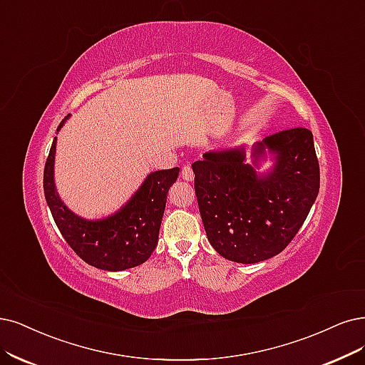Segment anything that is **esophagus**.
I'll list each match as a JSON object with an SVG mask.
<instances>
[{"label":"esophagus","instance_id":"esophagus-1","mask_svg":"<svg viewBox=\"0 0 365 365\" xmlns=\"http://www.w3.org/2000/svg\"><path fill=\"white\" fill-rule=\"evenodd\" d=\"M182 179L186 182H192L194 180V171L191 165H183L182 167Z\"/></svg>","mask_w":365,"mask_h":365}]
</instances>
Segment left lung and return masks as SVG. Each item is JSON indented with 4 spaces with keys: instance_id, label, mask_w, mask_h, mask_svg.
Wrapping results in <instances>:
<instances>
[{
    "instance_id": "left-lung-1",
    "label": "left lung",
    "mask_w": 365,
    "mask_h": 365,
    "mask_svg": "<svg viewBox=\"0 0 365 365\" xmlns=\"http://www.w3.org/2000/svg\"><path fill=\"white\" fill-rule=\"evenodd\" d=\"M266 151L276 155L267 175L255 167ZM192 164L194 187L210 245L224 259L257 263L284 250L299 232L320 186L313 133L279 130L252 147L207 152Z\"/></svg>"
}]
</instances>
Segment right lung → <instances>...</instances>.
<instances>
[{
    "mask_svg": "<svg viewBox=\"0 0 365 365\" xmlns=\"http://www.w3.org/2000/svg\"><path fill=\"white\" fill-rule=\"evenodd\" d=\"M67 117L61 120L57 130L61 129ZM56 144L57 138H53L43 171V190L52 218L64 240L86 263L103 271H125L144 263L158 245L167 194L170 186L178 180L179 168L150 173L118 212L105 220L88 221L67 209L56 191Z\"/></svg>",
    "mask_w": 365,
    "mask_h": 365,
    "instance_id": "obj_1",
    "label": "right lung"
}]
</instances>
